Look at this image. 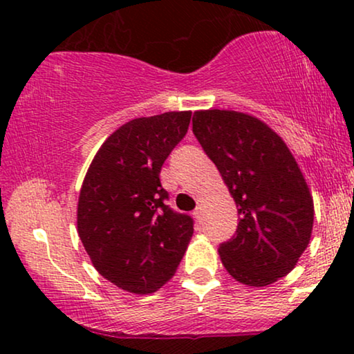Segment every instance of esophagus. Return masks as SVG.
I'll return each mask as SVG.
<instances>
[{"label":"esophagus","instance_id":"1","mask_svg":"<svg viewBox=\"0 0 354 354\" xmlns=\"http://www.w3.org/2000/svg\"><path fill=\"white\" fill-rule=\"evenodd\" d=\"M203 212H205V209H203V206H201V205H198V206H196V209L193 211V217H195L196 221H201Z\"/></svg>","mask_w":354,"mask_h":354}]
</instances>
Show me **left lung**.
<instances>
[{
    "label": "left lung",
    "mask_w": 354,
    "mask_h": 354,
    "mask_svg": "<svg viewBox=\"0 0 354 354\" xmlns=\"http://www.w3.org/2000/svg\"><path fill=\"white\" fill-rule=\"evenodd\" d=\"M193 133L240 214L236 234L219 246L227 272L248 287L285 277L314 224L311 192L287 143L254 115L227 109L196 111Z\"/></svg>",
    "instance_id": "obj_1"
}]
</instances>
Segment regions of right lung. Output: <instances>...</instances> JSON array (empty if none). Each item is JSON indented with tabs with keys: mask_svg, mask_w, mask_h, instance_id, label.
Here are the masks:
<instances>
[{
	"mask_svg": "<svg viewBox=\"0 0 354 354\" xmlns=\"http://www.w3.org/2000/svg\"><path fill=\"white\" fill-rule=\"evenodd\" d=\"M192 111L129 120L106 138L82 183L77 232L91 264L115 287L154 293L172 279L193 235V219L169 207L159 180L185 137Z\"/></svg>",
	"mask_w": 354,
	"mask_h": 354,
	"instance_id": "right-lung-1",
	"label": "right lung"
}]
</instances>
